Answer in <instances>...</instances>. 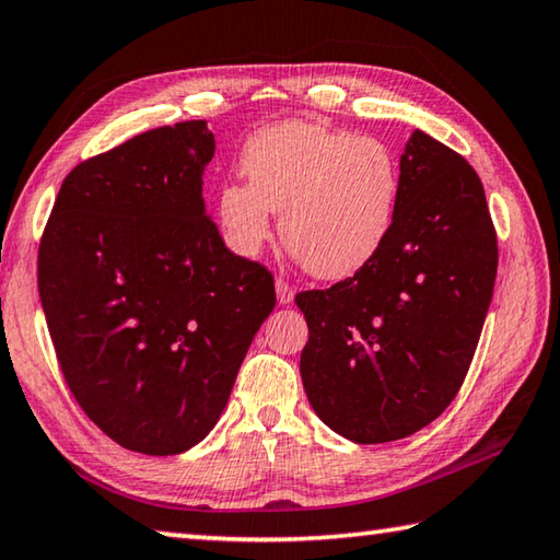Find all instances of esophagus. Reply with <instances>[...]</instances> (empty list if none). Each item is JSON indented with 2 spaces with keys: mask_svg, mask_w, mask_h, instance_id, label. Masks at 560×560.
<instances>
[{
  "mask_svg": "<svg viewBox=\"0 0 560 560\" xmlns=\"http://www.w3.org/2000/svg\"><path fill=\"white\" fill-rule=\"evenodd\" d=\"M276 292H278V302L280 304H290L294 300V288L288 280H278L276 282Z\"/></svg>",
  "mask_w": 560,
  "mask_h": 560,
  "instance_id": "obj_1",
  "label": "esophagus"
}]
</instances>
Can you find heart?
I'll use <instances>...</instances> for the list:
<instances>
[{
  "instance_id": "1",
  "label": "heart",
  "mask_w": 560,
  "mask_h": 560,
  "mask_svg": "<svg viewBox=\"0 0 560 560\" xmlns=\"http://www.w3.org/2000/svg\"><path fill=\"white\" fill-rule=\"evenodd\" d=\"M241 171L248 183L219 189V219L231 244L253 253L282 212L290 256L322 280L371 262L393 231L402 173L387 143L312 121H282L250 136Z\"/></svg>"
}]
</instances>
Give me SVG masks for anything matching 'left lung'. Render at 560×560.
Instances as JSON below:
<instances>
[{
  "label": "left lung",
  "mask_w": 560,
  "mask_h": 560,
  "mask_svg": "<svg viewBox=\"0 0 560 560\" xmlns=\"http://www.w3.org/2000/svg\"><path fill=\"white\" fill-rule=\"evenodd\" d=\"M385 246L353 278L300 292V373L326 427L385 444L431 424L458 395L498 276L485 189L468 161L415 131Z\"/></svg>",
  "instance_id": "1"
}]
</instances>
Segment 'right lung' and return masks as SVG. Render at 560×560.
Masks as SVG:
<instances>
[{
	"label": "right lung",
	"mask_w": 560,
	"mask_h": 560,
	"mask_svg": "<svg viewBox=\"0 0 560 560\" xmlns=\"http://www.w3.org/2000/svg\"><path fill=\"white\" fill-rule=\"evenodd\" d=\"M205 119L133 136L62 180L38 294L62 377L116 444L175 456L224 411L276 280L205 212Z\"/></svg>",
	"instance_id": "1"
}]
</instances>
